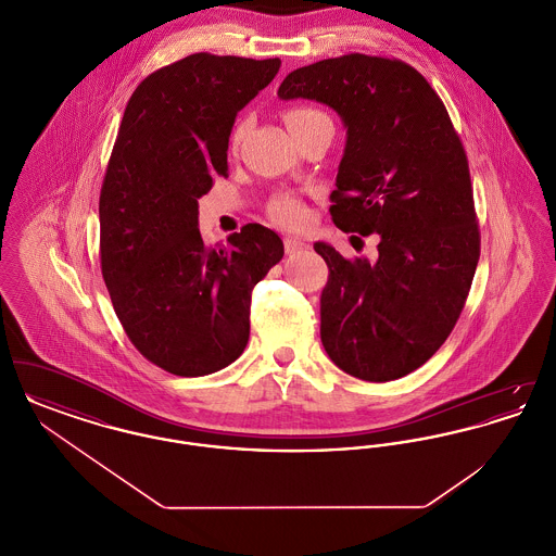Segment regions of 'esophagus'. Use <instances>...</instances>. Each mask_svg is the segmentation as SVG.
<instances>
[{
  "mask_svg": "<svg viewBox=\"0 0 556 556\" xmlns=\"http://www.w3.org/2000/svg\"><path fill=\"white\" fill-rule=\"evenodd\" d=\"M304 250H308V243L306 241H302V239L298 238H286V252L288 254H300V252H304Z\"/></svg>",
  "mask_w": 556,
  "mask_h": 556,
  "instance_id": "obj_1",
  "label": "esophagus"
}]
</instances>
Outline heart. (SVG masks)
<instances>
[{"instance_id": "b5f03b06", "label": "heart", "mask_w": 556, "mask_h": 556, "mask_svg": "<svg viewBox=\"0 0 556 556\" xmlns=\"http://www.w3.org/2000/svg\"><path fill=\"white\" fill-rule=\"evenodd\" d=\"M286 121L291 132L306 131L317 125H333L331 118L315 106H293L286 112ZM245 132V121H239L238 125L231 131V143L238 146ZM268 214L275 223L283 227H302L306 223V206L304 202L293 195V193H279L270 200L268 204Z\"/></svg>"}]
</instances>
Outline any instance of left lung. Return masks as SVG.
Here are the masks:
<instances>
[{"mask_svg":"<svg viewBox=\"0 0 556 556\" xmlns=\"http://www.w3.org/2000/svg\"><path fill=\"white\" fill-rule=\"evenodd\" d=\"M277 93L342 116L348 139L329 212L345 233L381 239L372 265L315 243L329 266L325 352L365 381L404 377L446 342L476 275L481 238L463 141L433 87L396 58L320 60Z\"/></svg>","mask_w":556,"mask_h":556,"instance_id":"obj_1","label":"left lung"}]
</instances>
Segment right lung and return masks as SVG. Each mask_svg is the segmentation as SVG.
I'll use <instances>...</instances> for the list:
<instances>
[{"label":"right lung","mask_w":556,"mask_h":556,"mask_svg":"<svg viewBox=\"0 0 556 556\" xmlns=\"http://www.w3.org/2000/svg\"><path fill=\"white\" fill-rule=\"evenodd\" d=\"M279 66L191 53L148 75L125 108L100 191V266L131 344L173 375L239 358L252 290L283 258V241L258 223L216 248L198 229V198L227 177L238 112Z\"/></svg>","instance_id":"add662e5"}]
</instances>
